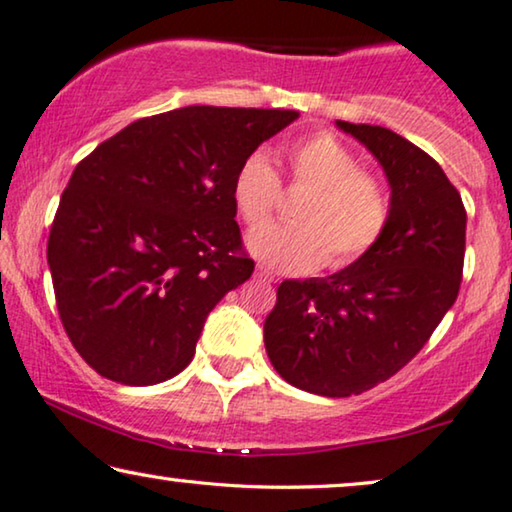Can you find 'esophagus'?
Segmentation results:
<instances>
[{"mask_svg":"<svg viewBox=\"0 0 512 512\" xmlns=\"http://www.w3.org/2000/svg\"><path fill=\"white\" fill-rule=\"evenodd\" d=\"M257 278H262V280H269V283H273V278H276V276H273V273L269 271V269H266V266H257Z\"/></svg>","mask_w":512,"mask_h":512,"instance_id":"esophagus-1","label":"esophagus"}]
</instances>
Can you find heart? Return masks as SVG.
Here are the masks:
<instances>
[{"mask_svg":"<svg viewBox=\"0 0 512 512\" xmlns=\"http://www.w3.org/2000/svg\"><path fill=\"white\" fill-rule=\"evenodd\" d=\"M287 185L306 187L292 208V225L257 229L248 246L264 264L285 273H308L327 264L348 269L378 246L392 218L383 181L359 169V160L336 134L299 136L283 150ZM236 213L262 227L283 199L280 178L264 155H250L232 181Z\"/></svg>","mask_w":512,"mask_h":512,"instance_id":"heart-1","label":"heart"}]
</instances>
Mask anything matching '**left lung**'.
I'll return each mask as SVG.
<instances>
[{
    "mask_svg": "<svg viewBox=\"0 0 512 512\" xmlns=\"http://www.w3.org/2000/svg\"><path fill=\"white\" fill-rule=\"evenodd\" d=\"M338 127L364 143L392 185V218L376 248L327 278L283 280L264 345L287 383L352 397L401 371L455 304L466 208L434 157L378 125Z\"/></svg>",
    "mask_w": 512,
    "mask_h": 512,
    "instance_id": "obj_1",
    "label": "left lung"
}]
</instances>
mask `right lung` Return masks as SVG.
<instances>
[{
  "mask_svg": "<svg viewBox=\"0 0 512 512\" xmlns=\"http://www.w3.org/2000/svg\"><path fill=\"white\" fill-rule=\"evenodd\" d=\"M285 109L185 106L83 157L48 236L62 327L99 376L155 385L192 362L208 313L253 276L232 181Z\"/></svg>",
  "mask_w": 512,
  "mask_h": 512,
  "instance_id": "1",
  "label": "right lung"
}]
</instances>
